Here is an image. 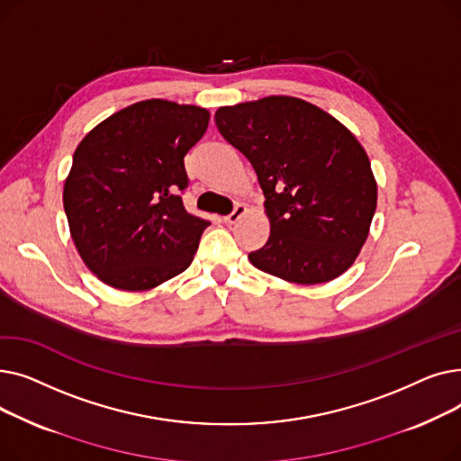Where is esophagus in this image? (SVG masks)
Returning a JSON list of instances; mask_svg holds the SVG:
<instances>
[{
  "label": "esophagus",
  "instance_id": "1",
  "mask_svg": "<svg viewBox=\"0 0 461 461\" xmlns=\"http://www.w3.org/2000/svg\"><path fill=\"white\" fill-rule=\"evenodd\" d=\"M247 212V207L243 205V203H235V207H233V211L230 212V214H226L224 216V222L226 224H235L240 216H243Z\"/></svg>",
  "mask_w": 461,
  "mask_h": 461
}]
</instances>
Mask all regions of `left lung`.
I'll list each match as a JSON object with an SVG mask.
<instances>
[{"mask_svg":"<svg viewBox=\"0 0 461 461\" xmlns=\"http://www.w3.org/2000/svg\"><path fill=\"white\" fill-rule=\"evenodd\" d=\"M214 123L258 176L269 240L256 269L295 284L340 276L368 237L377 185L368 155L332 115L295 96L218 108Z\"/></svg>","mask_w":461,"mask_h":461,"instance_id":"8db88e82","label":"left lung"}]
</instances>
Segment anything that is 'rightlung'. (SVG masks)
I'll return each instance as SVG.
<instances>
[{"label":"right lung","instance_id":"obj_1","mask_svg":"<svg viewBox=\"0 0 461 461\" xmlns=\"http://www.w3.org/2000/svg\"><path fill=\"white\" fill-rule=\"evenodd\" d=\"M209 112L141 101L110 115L77 148L63 188L72 240L104 284L141 292L183 273L211 224L190 214L185 155Z\"/></svg>","mask_w":461,"mask_h":461}]
</instances>
